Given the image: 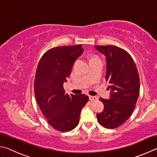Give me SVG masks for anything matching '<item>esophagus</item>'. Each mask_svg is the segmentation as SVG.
<instances>
[{
    "label": "esophagus",
    "mask_w": 157,
    "mask_h": 157,
    "mask_svg": "<svg viewBox=\"0 0 157 157\" xmlns=\"http://www.w3.org/2000/svg\"><path fill=\"white\" fill-rule=\"evenodd\" d=\"M89 98L90 101H95L98 99V98L97 97H95V96H89Z\"/></svg>",
    "instance_id": "34e87169"
}]
</instances>
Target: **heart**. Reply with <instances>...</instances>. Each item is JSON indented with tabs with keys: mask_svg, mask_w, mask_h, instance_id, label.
<instances>
[{
	"mask_svg": "<svg viewBox=\"0 0 157 157\" xmlns=\"http://www.w3.org/2000/svg\"><path fill=\"white\" fill-rule=\"evenodd\" d=\"M97 59V58H96V57H94V58H92V59L91 60H93V59Z\"/></svg>",
	"mask_w": 157,
	"mask_h": 157,
	"instance_id": "1",
	"label": "heart"
}]
</instances>
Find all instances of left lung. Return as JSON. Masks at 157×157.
<instances>
[{
  "label": "left lung",
  "mask_w": 157,
  "mask_h": 157,
  "mask_svg": "<svg viewBox=\"0 0 157 157\" xmlns=\"http://www.w3.org/2000/svg\"><path fill=\"white\" fill-rule=\"evenodd\" d=\"M105 56V80L110 84L109 99L100 98L104 109L97 114L100 124L113 129L124 123L132 113L139 98L140 79L132 58L124 49L114 45H95Z\"/></svg>",
  "instance_id": "obj_1"
}]
</instances>
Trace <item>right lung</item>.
Listing matches in <instances>:
<instances>
[{"instance_id":"add662e5","label":"right lung","mask_w":157,"mask_h":157,"mask_svg":"<svg viewBox=\"0 0 157 157\" xmlns=\"http://www.w3.org/2000/svg\"><path fill=\"white\" fill-rule=\"evenodd\" d=\"M83 52L81 45L52 48L43 55L37 66L36 99L49 124L60 132L76 127L81 109L89 99L85 94L69 95L63 89L73 64Z\"/></svg>"}]
</instances>
